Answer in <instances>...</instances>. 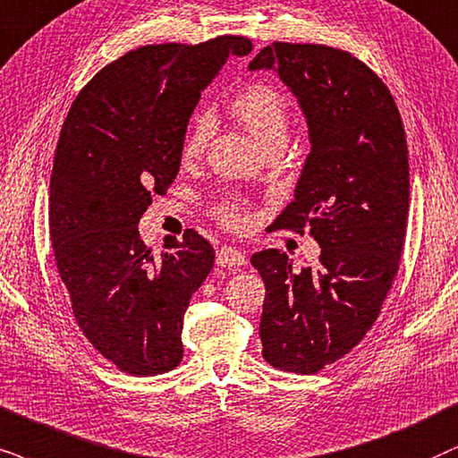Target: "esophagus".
<instances>
[{"label": "esophagus", "mask_w": 458, "mask_h": 458, "mask_svg": "<svg viewBox=\"0 0 458 458\" xmlns=\"http://www.w3.org/2000/svg\"><path fill=\"white\" fill-rule=\"evenodd\" d=\"M216 259H217V266H222V268H239V266H245L247 262L245 253L234 247H222L217 251Z\"/></svg>", "instance_id": "1"}]
</instances>
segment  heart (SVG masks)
<instances>
[{"label":"heart","instance_id":"b5f03b06","mask_svg":"<svg viewBox=\"0 0 458 458\" xmlns=\"http://www.w3.org/2000/svg\"><path fill=\"white\" fill-rule=\"evenodd\" d=\"M230 112L245 126L262 149L283 148L289 135L292 109L285 95L279 89L266 82H253L242 89L230 103ZM213 132L211 114H196L190 123L182 143V158L192 162L200 158ZM213 216L224 228L233 233H245L253 224V213L249 202L239 194L224 196L213 207Z\"/></svg>","mask_w":458,"mask_h":458}]
</instances>
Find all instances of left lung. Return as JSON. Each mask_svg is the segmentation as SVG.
Instances as JSON below:
<instances>
[{"label": "left lung", "mask_w": 458, "mask_h": 458, "mask_svg": "<svg viewBox=\"0 0 458 458\" xmlns=\"http://www.w3.org/2000/svg\"><path fill=\"white\" fill-rule=\"evenodd\" d=\"M249 69H275L298 97L310 154L275 228L319 242L315 268L279 249L251 258L266 285L259 321L272 368L317 374L361 343L393 287L410 207L402 115L383 80L351 52L272 42Z\"/></svg>", "instance_id": "left-lung-1"}]
</instances>
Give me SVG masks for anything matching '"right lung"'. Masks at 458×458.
<instances>
[{
	"label": "right lung",
	"mask_w": 458,
	"mask_h": 458,
	"mask_svg": "<svg viewBox=\"0 0 458 458\" xmlns=\"http://www.w3.org/2000/svg\"><path fill=\"white\" fill-rule=\"evenodd\" d=\"M251 48L241 36L141 46L103 67L63 123L48 202L55 262L86 340L120 372L156 376L182 361L183 312L216 251L190 230L156 259L137 224L175 182L202 89Z\"/></svg>",
	"instance_id": "1"
}]
</instances>
